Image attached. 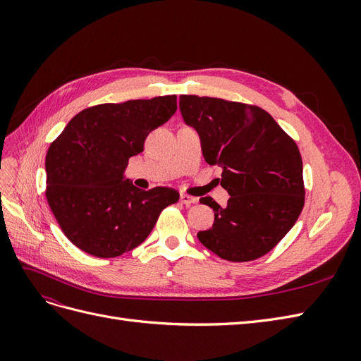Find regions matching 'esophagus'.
I'll return each mask as SVG.
<instances>
[{"instance_id":"obj_1","label":"esophagus","mask_w":361,"mask_h":361,"mask_svg":"<svg viewBox=\"0 0 361 361\" xmlns=\"http://www.w3.org/2000/svg\"><path fill=\"white\" fill-rule=\"evenodd\" d=\"M195 197H191V195H188V194H180V203L182 204H185V206H190V204H192V203H195Z\"/></svg>"}]
</instances>
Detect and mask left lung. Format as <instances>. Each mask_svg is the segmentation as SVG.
Returning <instances> with one entry per match:
<instances>
[{"label":"left lung","mask_w":361,"mask_h":361,"mask_svg":"<svg viewBox=\"0 0 361 361\" xmlns=\"http://www.w3.org/2000/svg\"><path fill=\"white\" fill-rule=\"evenodd\" d=\"M183 122L199 134L204 161L221 167V187L231 199L199 241L232 262L267 255L293 227L304 206L302 159L295 141L259 106L216 97L182 94Z\"/></svg>","instance_id":"8db88e82"}]
</instances>
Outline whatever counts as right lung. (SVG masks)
<instances>
[{"label": "right lung", "instance_id": "right-lung-1", "mask_svg": "<svg viewBox=\"0 0 361 361\" xmlns=\"http://www.w3.org/2000/svg\"><path fill=\"white\" fill-rule=\"evenodd\" d=\"M176 94L85 108L49 146L47 199L69 241L96 257L138 247L179 192L140 190L125 176L149 133L176 111Z\"/></svg>", "mask_w": 361, "mask_h": 361}]
</instances>
